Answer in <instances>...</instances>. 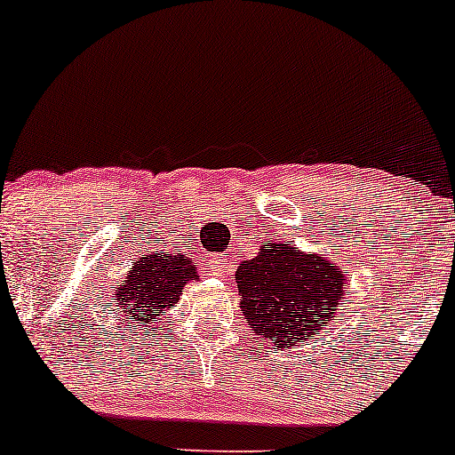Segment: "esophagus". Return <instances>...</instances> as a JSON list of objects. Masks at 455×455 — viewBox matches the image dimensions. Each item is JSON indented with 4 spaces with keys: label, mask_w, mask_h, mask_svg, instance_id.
I'll return each mask as SVG.
<instances>
[{
    "label": "esophagus",
    "mask_w": 455,
    "mask_h": 455,
    "mask_svg": "<svg viewBox=\"0 0 455 455\" xmlns=\"http://www.w3.org/2000/svg\"><path fill=\"white\" fill-rule=\"evenodd\" d=\"M229 264L232 262H229L228 255H223V253H214L208 258V267H211L214 277H223V275H228Z\"/></svg>",
    "instance_id": "1"
}]
</instances>
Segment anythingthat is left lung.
Segmentation results:
<instances>
[{"label": "left lung", "instance_id": "obj_1", "mask_svg": "<svg viewBox=\"0 0 455 455\" xmlns=\"http://www.w3.org/2000/svg\"><path fill=\"white\" fill-rule=\"evenodd\" d=\"M241 311L255 335L277 348L314 339L338 318L348 277L323 253L267 241L236 268Z\"/></svg>", "mask_w": 455, "mask_h": 455}]
</instances>
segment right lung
I'll return each instance as SVG.
<instances>
[{"instance_id": "add662e5", "label": "right lung", "mask_w": 455, "mask_h": 455, "mask_svg": "<svg viewBox=\"0 0 455 455\" xmlns=\"http://www.w3.org/2000/svg\"><path fill=\"white\" fill-rule=\"evenodd\" d=\"M200 279L193 258L180 253L150 251L126 273L124 283L117 288L116 303L124 314V324H150L156 315L176 307L185 285Z\"/></svg>"}]
</instances>
